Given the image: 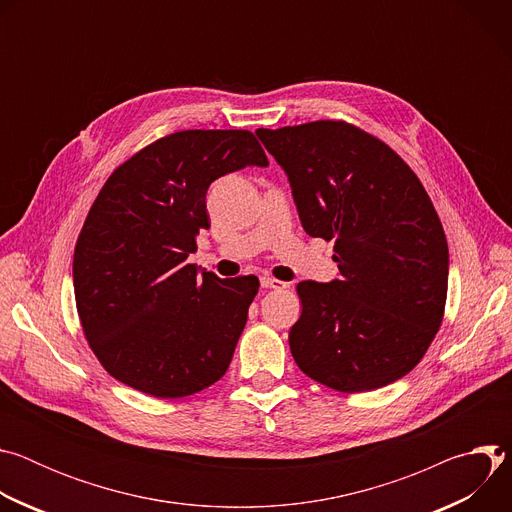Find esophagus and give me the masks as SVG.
I'll return each instance as SVG.
<instances>
[{
  "label": "esophagus",
  "instance_id": "34e87169",
  "mask_svg": "<svg viewBox=\"0 0 512 512\" xmlns=\"http://www.w3.org/2000/svg\"><path fill=\"white\" fill-rule=\"evenodd\" d=\"M261 287H265V289H285V287H289V283L279 281V279H273V277H269V275H263V277H261Z\"/></svg>",
  "mask_w": 512,
  "mask_h": 512
}]
</instances>
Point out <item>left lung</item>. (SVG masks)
Here are the masks:
<instances>
[{"label":"left lung","instance_id":"obj_1","mask_svg":"<svg viewBox=\"0 0 512 512\" xmlns=\"http://www.w3.org/2000/svg\"><path fill=\"white\" fill-rule=\"evenodd\" d=\"M310 237L334 241L340 277L300 281L289 330L314 381L362 393L405 377L440 330L448 241L425 188L381 139L344 121L257 129Z\"/></svg>","mask_w":512,"mask_h":512}]
</instances>
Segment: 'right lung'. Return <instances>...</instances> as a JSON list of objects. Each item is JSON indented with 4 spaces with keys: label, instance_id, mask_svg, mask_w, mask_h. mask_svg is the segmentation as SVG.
Listing matches in <instances>:
<instances>
[{
    "label": "right lung",
    "instance_id": "add662e5",
    "mask_svg": "<svg viewBox=\"0 0 512 512\" xmlns=\"http://www.w3.org/2000/svg\"><path fill=\"white\" fill-rule=\"evenodd\" d=\"M247 166H269L251 131H178L121 164L93 202L72 281L83 332L123 385L180 399L227 373L259 279L186 259L210 227L208 186Z\"/></svg>",
    "mask_w": 512,
    "mask_h": 512
}]
</instances>
